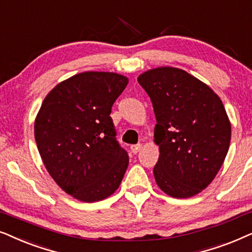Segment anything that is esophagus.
I'll list each match as a JSON object with an SVG mask.
<instances>
[{
  "label": "esophagus",
  "instance_id": "34e87169",
  "mask_svg": "<svg viewBox=\"0 0 252 252\" xmlns=\"http://www.w3.org/2000/svg\"><path fill=\"white\" fill-rule=\"evenodd\" d=\"M130 149H131V152L133 154H137L140 150H142V144H137V145H131V147H130Z\"/></svg>",
  "mask_w": 252,
  "mask_h": 252
}]
</instances>
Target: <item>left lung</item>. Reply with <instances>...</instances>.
<instances>
[{
	"label": "left lung",
	"mask_w": 252,
	"mask_h": 252,
	"mask_svg": "<svg viewBox=\"0 0 252 252\" xmlns=\"http://www.w3.org/2000/svg\"><path fill=\"white\" fill-rule=\"evenodd\" d=\"M156 114L154 143L160 156L153 169L158 187L174 198L202 192L222 166L231 126L223 103L209 85L174 66L138 76Z\"/></svg>",
	"instance_id": "obj_1"
}]
</instances>
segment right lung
Here are the masks:
<instances>
[{
    "label": "right lung",
    "instance_id": "add662e5",
    "mask_svg": "<svg viewBox=\"0 0 252 252\" xmlns=\"http://www.w3.org/2000/svg\"><path fill=\"white\" fill-rule=\"evenodd\" d=\"M128 83L115 72L77 73L54 87L36 114L34 137L43 165L80 202L112 196L128 168L129 157L109 116Z\"/></svg>",
    "mask_w": 252,
    "mask_h": 252
}]
</instances>
